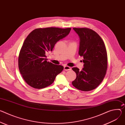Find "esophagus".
<instances>
[{
  "label": "esophagus",
  "instance_id": "34e87169",
  "mask_svg": "<svg viewBox=\"0 0 125 125\" xmlns=\"http://www.w3.org/2000/svg\"><path fill=\"white\" fill-rule=\"evenodd\" d=\"M64 70L65 71H69V70H71V68L69 66H64Z\"/></svg>",
  "mask_w": 125,
  "mask_h": 125
}]
</instances>
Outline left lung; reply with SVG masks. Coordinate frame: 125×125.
<instances>
[{"mask_svg": "<svg viewBox=\"0 0 125 125\" xmlns=\"http://www.w3.org/2000/svg\"><path fill=\"white\" fill-rule=\"evenodd\" d=\"M80 37L79 55L83 57L82 70L72 68L76 78L73 86L82 91L96 88L103 81L108 68V57L105 43L94 30L88 28H73Z\"/></svg>", "mask_w": 125, "mask_h": 125, "instance_id": "obj_1", "label": "left lung"}]
</instances>
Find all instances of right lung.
Instances as JSON below:
<instances>
[{
  "mask_svg": "<svg viewBox=\"0 0 125 125\" xmlns=\"http://www.w3.org/2000/svg\"><path fill=\"white\" fill-rule=\"evenodd\" d=\"M71 28H36L25 39L18 56L19 71L30 86L42 89L52 84L64 67L47 61L46 53L52 51L55 44L66 37Z\"/></svg>",
  "mask_w": 125,
  "mask_h": 125,
  "instance_id": "obj_1",
  "label": "right lung"
}]
</instances>
